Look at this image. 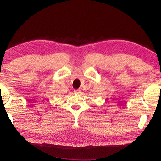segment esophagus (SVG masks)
Instances as JSON below:
<instances>
[{
    "mask_svg": "<svg viewBox=\"0 0 161 161\" xmlns=\"http://www.w3.org/2000/svg\"><path fill=\"white\" fill-rule=\"evenodd\" d=\"M74 92L75 94H78V93H80V89H75V90L74 91Z\"/></svg>",
    "mask_w": 161,
    "mask_h": 161,
    "instance_id": "34e87169",
    "label": "esophagus"
}]
</instances>
